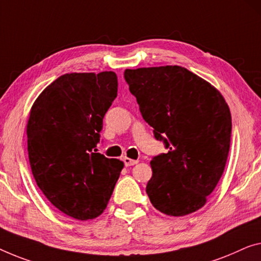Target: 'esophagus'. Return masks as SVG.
<instances>
[{"instance_id":"34e87169","label":"esophagus","mask_w":261,"mask_h":261,"mask_svg":"<svg viewBox=\"0 0 261 261\" xmlns=\"http://www.w3.org/2000/svg\"><path fill=\"white\" fill-rule=\"evenodd\" d=\"M123 162H124V164H125V166H132L138 163V161H136V159H131L129 157H124Z\"/></svg>"}]
</instances>
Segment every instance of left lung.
Returning a JSON list of instances; mask_svg holds the SVG:
<instances>
[{
    "mask_svg": "<svg viewBox=\"0 0 261 261\" xmlns=\"http://www.w3.org/2000/svg\"><path fill=\"white\" fill-rule=\"evenodd\" d=\"M124 79L154 137L169 149L150 162L151 204L168 216L196 212L226 165L230 108L212 84L178 65L126 69Z\"/></svg>",
    "mask_w": 261,
    "mask_h": 261,
    "instance_id": "8db88e82",
    "label": "left lung"
}]
</instances>
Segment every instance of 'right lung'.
Instances as JSON below:
<instances>
[{
  "label": "right lung",
  "instance_id": "add662e5",
  "mask_svg": "<svg viewBox=\"0 0 261 261\" xmlns=\"http://www.w3.org/2000/svg\"><path fill=\"white\" fill-rule=\"evenodd\" d=\"M117 88L114 71L65 73L31 107L27 124L31 172L46 199L73 219L102 215L124 168L119 159L93 151Z\"/></svg>",
  "mask_w": 261,
  "mask_h": 261
}]
</instances>
